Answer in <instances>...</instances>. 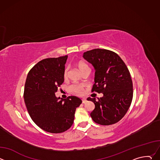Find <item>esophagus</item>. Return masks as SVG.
<instances>
[{"instance_id":"34e87169","label":"esophagus","mask_w":160,"mask_h":160,"mask_svg":"<svg viewBox=\"0 0 160 160\" xmlns=\"http://www.w3.org/2000/svg\"><path fill=\"white\" fill-rule=\"evenodd\" d=\"M86 102H87V100H86L85 99H82V103H83V104H85Z\"/></svg>"}]
</instances>
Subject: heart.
Masks as SVG:
<instances>
[{
  "mask_svg": "<svg viewBox=\"0 0 160 160\" xmlns=\"http://www.w3.org/2000/svg\"><path fill=\"white\" fill-rule=\"evenodd\" d=\"M77 66H78V68L79 69V70L82 73L86 69H87V68H89L88 66L85 62H84L83 61H79L77 63ZM68 68H66V69L64 70V77H66L68 76ZM70 88H71V90L73 92H74L77 94L82 95L83 93V87L82 85L75 84V85H72L70 87Z\"/></svg>",
  "mask_w": 160,
  "mask_h": 160,
  "instance_id": "1",
  "label": "heart"
}]
</instances>
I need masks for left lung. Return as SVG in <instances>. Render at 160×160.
<instances>
[{"label":"left lung","instance_id":"left-lung-1","mask_svg":"<svg viewBox=\"0 0 160 160\" xmlns=\"http://www.w3.org/2000/svg\"><path fill=\"white\" fill-rule=\"evenodd\" d=\"M83 57L96 71L92 92L103 94L98 100L87 98L95 104L90 117L102 125L117 123L125 116L133 98L132 81L126 64L117 53L107 49L88 51Z\"/></svg>","mask_w":160,"mask_h":160}]
</instances>
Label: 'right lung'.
<instances>
[{
    "mask_svg": "<svg viewBox=\"0 0 160 160\" xmlns=\"http://www.w3.org/2000/svg\"><path fill=\"white\" fill-rule=\"evenodd\" d=\"M68 56L39 61L29 72L24 90V100L29 115L40 128L58 133L73 123L77 108L82 100L76 96L57 98L55 93L64 82Z\"/></svg>",
    "mask_w": 160,
    "mask_h": 160,
    "instance_id": "right-lung-1",
    "label": "right lung"
}]
</instances>
